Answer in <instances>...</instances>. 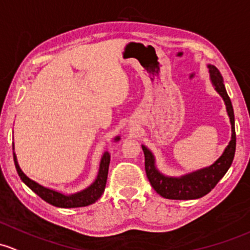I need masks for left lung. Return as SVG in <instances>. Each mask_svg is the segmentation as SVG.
Wrapping results in <instances>:
<instances>
[{"mask_svg":"<svg viewBox=\"0 0 250 250\" xmlns=\"http://www.w3.org/2000/svg\"><path fill=\"white\" fill-rule=\"evenodd\" d=\"M209 79L214 90L219 93L227 106L228 116L230 118L231 125V140L229 145L225 147L224 152L212 165L196 170V171L186 173L182 176H167L157 169L156 158L151 149L145 145L143 147L145 154V170L147 178L154 190L160 196L171 200H193V199L202 198L208 194L215 187L218 182L227 173L232 164L236 149V133H235V115L231 101L225 90L224 80L222 74L214 65L208 64Z\"/></svg>","mask_w":250,"mask_h":250,"instance_id":"left-lung-1","label":"left lung"}]
</instances>
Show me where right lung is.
<instances>
[{"mask_svg": "<svg viewBox=\"0 0 250 250\" xmlns=\"http://www.w3.org/2000/svg\"><path fill=\"white\" fill-rule=\"evenodd\" d=\"M121 136H115L114 141H120ZM13 149H14V144H13ZM14 156V163L15 167H17V171L19 173L21 181L27 186L28 188L32 191H35L38 196H41L44 201H46L48 204L52 205V206L61 207V208H74V207H83L88 206V205L94 204L99 198L102 196V194L104 193L105 185H106L107 180V171H109V164H110V153L107 151H105L102 156L101 164H99V170L98 175H97L96 180L93 181L92 185L88 186L87 188L83 189V190L78 191L74 194H63L61 191H57L55 189L46 188L44 186L39 185L36 181L31 180L28 176H26L23 173L22 170L20 169L19 163H18L17 154L13 153Z\"/></svg>", "mask_w": 250, "mask_h": 250, "instance_id": "obj_1", "label": "right lung"}]
</instances>
